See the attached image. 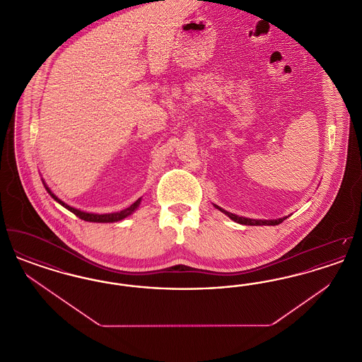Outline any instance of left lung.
Here are the masks:
<instances>
[{
	"instance_id": "left-lung-1",
	"label": "left lung",
	"mask_w": 362,
	"mask_h": 362,
	"mask_svg": "<svg viewBox=\"0 0 362 362\" xmlns=\"http://www.w3.org/2000/svg\"><path fill=\"white\" fill-rule=\"evenodd\" d=\"M216 207H217L218 210H221L230 220H233V221H236V223L243 225H278L281 224V223L286 218V217H284V218H278V220H252V218L239 217V216H236V214H233V213H229V211H226V210L221 209L220 206Z\"/></svg>"
}]
</instances>
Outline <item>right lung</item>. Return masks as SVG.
<instances>
[{
  "instance_id": "add662e5",
  "label": "right lung",
  "mask_w": 362,
  "mask_h": 362,
  "mask_svg": "<svg viewBox=\"0 0 362 362\" xmlns=\"http://www.w3.org/2000/svg\"><path fill=\"white\" fill-rule=\"evenodd\" d=\"M46 189H47V192L52 195V198L58 202V204H61L62 206L66 207L68 210H70L71 213H74L77 217H80L81 220H84V221H89V223H115V221H121L123 220L124 217H127V216H130L136 209H137L138 205H139V202H141V198L137 199L133 205H130L129 207H126V209H123L121 211H118V213H110V214H93V213H86V211H81V210H77V209H74V207H70L69 205H66V204H64L61 199H58L54 194H52L50 189L47 187V186H45Z\"/></svg>"
}]
</instances>
